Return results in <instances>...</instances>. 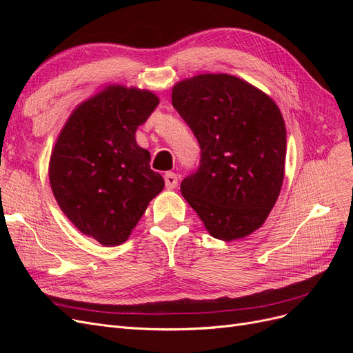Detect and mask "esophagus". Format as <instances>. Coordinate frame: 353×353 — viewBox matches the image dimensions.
<instances>
[{
	"label": "esophagus",
	"instance_id": "esophagus-1",
	"mask_svg": "<svg viewBox=\"0 0 353 353\" xmlns=\"http://www.w3.org/2000/svg\"><path fill=\"white\" fill-rule=\"evenodd\" d=\"M165 184L168 190H174L178 185V176L174 172H166L165 174Z\"/></svg>",
	"mask_w": 353,
	"mask_h": 353
}]
</instances>
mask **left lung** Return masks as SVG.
<instances>
[{
    "label": "left lung",
    "mask_w": 353,
    "mask_h": 353,
    "mask_svg": "<svg viewBox=\"0 0 353 353\" xmlns=\"http://www.w3.org/2000/svg\"><path fill=\"white\" fill-rule=\"evenodd\" d=\"M172 105L201 152L181 193L215 239L249 236L268 218L284 179L280 109L258 88L225 73L176 83Z\"/></svg>",
    "instance_id": "1"
}]
</instances>
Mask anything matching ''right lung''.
<instances>
[{
  "label": "right lung",
  "mask_w": 353,
  "mask_h": 353,
  "mask_svg": "<svg viewBox=\"0 0 353 353\" xmlns=\"http://www.w3.org/2000/svg\"><path fill=\"white\" fill-rule=\"evenodd\" d=\"M150 91L109 87L79 104L50 160V184L63 213L103 245L126 241L165 187L138 147L137 128L157 108Z\"/></svg>",
  "instance_id": "add662e5"
}]
</instances>
